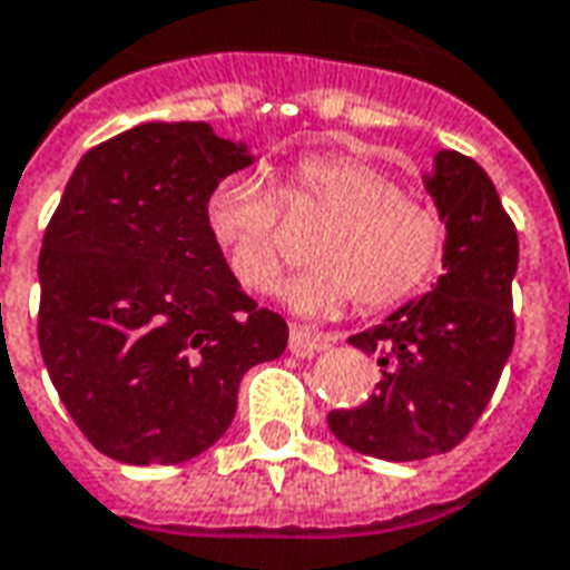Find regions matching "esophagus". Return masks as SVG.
<instances>
[{
  "mask_svg": "<svg viewBox=\"0 0 570 570\" xmlns=\"http://www.w3.org/2000/svg\"><path fill=\"white\" fill-rule=\"evenodd\" d=\"M333 345V335L314 333V330H302V326H293L289 330V354L296 357H314L317 351Z\"/></svg>",
  "mask_w": 570,
  "mask_h": 570,
  "instance_id": "34e87169",
  "label": "esophagus"
}]
</instances>
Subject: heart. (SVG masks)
Listing matches in <instances>:
<instances>
[{"label": "heart", "mask_w": 570, "mask_h": 570, "mask_svg": "<svg viewBox=\"0 0 570 570\" xmlns=\"http://www.w3.org/2000/svg\"><path fill=\"white\" fill-rule=\"evenodd\" d=\"M281 207L289 216H326L311 244L308 272L284 289L302 314H330L354 298L360 314L406 302L445 256V219L409 195L387 167L363 155H305L277 186L237 170L216 179L204 198V225L225 268L247 293H272L286 268Z\"/></svg>", "instance_id": "heart-1"}]
</instances>
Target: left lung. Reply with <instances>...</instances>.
<instances>
[{
	"mask_svg": "<svg viewBox=\"0 0 570 570\" xmlns=\"http://www.w3.org/2000/svg\"><path fill=\"white\" fill-rule=\"evenodd\" d=\"M428 191L445 219V274L430 293L347 342L379 357L382 382L357 409L326 415L335 440L382 461L452 452L498 387L515 342L519 237L473 158L440 151Z\"/></svg>",
	"mask_w": 570,
	"mask_h": 570,
	"instance_id": "left-lung-1",
	"label": "left lung"
}]
</instances>
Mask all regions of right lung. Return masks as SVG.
<instances>
[{
    "label": "right lung",
    "mask_w": 570,
    "mask_h": 570,
    "mask_svg": "<svg viewBox=\"0 0 570 570\" xmlns=\"http://www.w3.org/2000/svg\"><path fill=\"white\" fill-rule=\"evenodd\" d=\"M253 161L204 121H151L85 151L45 228L39 347L63 406L121 464H183L223 436L240 379L286 321L235 284L204 225Z\"/></svg>",
    "instance_id": "right-lung-1"
}]
</instances>
